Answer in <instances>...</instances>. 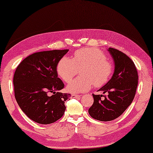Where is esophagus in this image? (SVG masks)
Here are the masks:
<instances>
[{"label":"esophagus","instance_id":"obj_1","mask_svg":"<svg viewBox=\"0 0 153 153\" xmlns=\"http://www.w3.org/2000/svg\"><path fill=\"white\" fill-rule=\"evenodd\" d=\"M80 95H76V94H72L71 95V98H80Z\"/></svg>","mask_w":153,"mask_h":153}]
</instances>
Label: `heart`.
<instances>
[{
    "instance_id": "heart-1",
    "label": "heart",
    "mask_w": 153,
    "mask_h": 153,
    "mask_svg": "<svg viewBox=\"0 0 153 153\" xmlns=\"http://www.w3.org/2000/svg\"><path fill=\"white\" fill-rule=\"evenodd\" d=\"M81 69L82 76L75 79L67 86L68 92L79 94L90 90L94 85L96 87L104 86L114 70L106 55L96 48L79 49L74 53L73 59L62 57L56 67L58 76L66 83L70 82Z\"/></svg>"
}]
</instances>
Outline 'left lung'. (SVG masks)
Segmentation results:
<instances>
[{
  "label": "left lung",
  "instance_id": "left-lung-1",
  "mask_svg": "<svg viewBox=\"0 0 153 153\" xmlns=\"http://www.w3.org/2000/svg\"><path fill=\"white\" fill-rule=\"evenodd\" d=\"M108 51L114 62V74L98 91L108 95L93 94L94 102L88 110L91 117L102 122L115 120L127 109L136 95L138 79L137 69L129 57L113 48Z\"/></svg>",
  "mask_w": 153,
  "mask_h": 153
}]
</instances>
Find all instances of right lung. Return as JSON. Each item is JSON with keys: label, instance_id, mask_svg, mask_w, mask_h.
I'll use <instances>...</instances> for the list:
<instances>
[{"label": "right lung", "instance_id": "right-lung-1", "mask_svg": "<svg viewBox=\"0 0 153 153\" xmlns=\"http://www.w3.org/2000/svg\"><path fill=\"white\" fill-rule=\"evenodd\" d=\"M69 50H53L33 53L24 59L13 77L15 97L25 114L33 122L49 124L60 119L70 99L69 94L59 91L65 87L57 77L56 67ZM52 92L53 95L50 96Z\"/></svg>", "mask_w": 153, "mask_h": 153}]
</instances>
